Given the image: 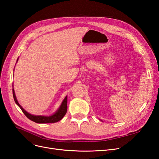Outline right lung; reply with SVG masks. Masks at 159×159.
<instances>
[{
  "mask_svg": "<svg viewBox=\"0 0 159 159\" xmlns=\"http://www.w3.org/2000/svg\"><path fill=\"white\" fill-rule=\"evenodd\" d=\"M18 59H17L18 61ZM12 93H13V97L14 100L16 102V104L20 107V109L22 110L23 113L25 114L28 119L32 120L38 124H49V123H55L60 121L63 118L64 116L66 113V110H67V96H66L65 99L63 100L62 104H61L59 109L57 110L55 113L50 116H34L32 114H29L28 112L25 111L23 107L20 106L18 103V102L16 99V95H15V93L14 89H12Z\"/></svg>",
  "mask_w": 159,
  "mask_h": 159,
  "instance_id": "right-lung-1",
  "label": "right lung"
}]
</instances>
